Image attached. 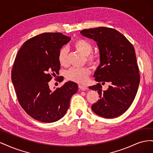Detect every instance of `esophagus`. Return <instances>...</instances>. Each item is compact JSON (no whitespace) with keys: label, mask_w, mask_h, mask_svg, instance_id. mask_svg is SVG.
<instances>
[{"label":"esophagus","mask_w":153,"mask_h":153,"mask_svg":"<svg viewBox=\"0 0 153 153\" xmlns=\"http://www.w3.org/2000/svg\"><path fill=\"white\" fill-rule=\"evenodd\" d=\"M79 88L82 91H87L88 90V87L87 86L84 85H79Z\"/></svg>","instance_id":"esophagus-1"}]
</instances>
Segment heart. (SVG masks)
Here are the masks:
<instances>
[{
    "instance_id": "b5f03b06",
    "label": "heart",
    "mask_w": 153,
    "mask_h": 153,
    "mask_svg": "<svg viewBox=\"0 0 153 153\" xmlns=\"http://www.w3.org/2000/svg\"><path fill=\"white\" fill-rule=\"evenodd\" d=\"M74 47L79 51L86 57V60L92 65H96L98 63V59L93 55H90L92 52V45L85 39L76 40L73 44ZM58 61L62 66L66 67L68 65V59L67 51L66 48H62L59 51L58 55ZM91 71L87 67L72 68L66 73V78L68 80L80 84H84L90 75Z\"/></svg>"
}]
</instances>
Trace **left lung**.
Listing matches in <instances>:
<instances>
[{
	"mask_svg": "<svg viewBox=\"0 0 153 153\" xmlns=\"http://www.w3.org/2000/svg\"><path fill=\"white\" fill-rule=\"evenodd\" d=\"M80 34L93 39L99 48L100 64L94 73L100 100L91 106L93 112L104 118L120 116L129 108L135 98L140 83L139 70L133 45L115 29L101 27L82 30ZM110 84L102 91L100 82Z\"/></svg>",
	"mask_w": 153,
	"mask_h": 153,
	"instance_id": "1",
	"label": "left lung"
}]
</instances>
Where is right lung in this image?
Returning a JSON list of instances; mask_svg holds the SVG:
<instances>
[{"label":"right lung","instance_id":"add662e5","mask_svg":"<svg viewBox=\"0 0 153 153\" xmlns=\"http://www.w3.org/2000/svg\"><path fill=\"white\" fill-rule=\"evenodd\" d=\"M71 38L60 32L43 33L22 45L11 71L18 100L26 113L43 123H53L66 114L78 85L69 81L51 91L48 82L59 75L58 55Z\"/></svg>","mask_w":153,"mask_h":153}]
</instances>
